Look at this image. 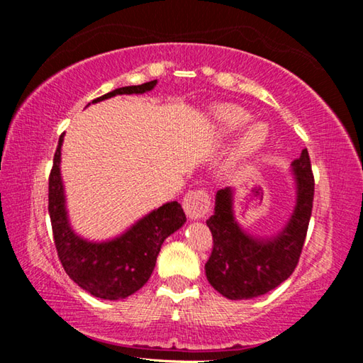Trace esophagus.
I'll list each match as a JSON object with an SVG mask.
<instances>
[{
    "label": "esophagus",
    "mask_w": 363,
    "mask_h": 363,
    "mask_svg": "<svg viewBox=\"0 0 363 363\" xmlns=\"http://www.w3.org/2000/svg\"><path fill=\"white\" fill-rule=\"evenodd\" d=\"M184 211L190 219H203L211 208L210 194L205 189H192L184 196Z\"/></svg>",
    "instance_id": "34e87169"
}]
</instances>
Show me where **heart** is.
I'll list each match as a JSON object with an SVG mask.
<instances>
[{
    "label": "heart",
    "mask_w": 363,
    "mask_h": 363,
    "mask_svg": "<svg viewBox=\"0 0 363 363\" xmlns=\"http://www.w3.org/2000/svg\"><path fill=\"white\" fill-rule=\"evenodd\" d=\"M214 113H216L220 126H223L225 131L240 130V128H243L251 120V115L247 112V110H243L242 107H237V106H229V104L218 106L214 108ZM266 138H267V128L261 125V123L253 125L242 138L240 153H250L256 150L257 147L262 145Z\"/></svg>",
    "instance_id": "1"
}]
</instances>
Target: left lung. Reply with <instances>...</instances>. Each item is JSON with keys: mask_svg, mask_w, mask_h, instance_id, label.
<instances>
[{"mask_svg": "<svg viewBox=\"0 0 363 363\" xmlns=\"http://www.w3.org/2000/svg\"><path fill=\"white\" fill-rule=\"evenodd\" d=\"M298 201L290 223L277 237L256 240L237 225L229 187L218 190L214 214L206 220L213 250L206 261V279L223 296L251 299L277 288L294 272L304 247L314 201V174L307 149L293 162Z\"/></svg>", "mask_w": 363, "mask_h": 363, "instance_id": "1", "label": "left lung"}]
</instances>
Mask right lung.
<instances>
[{
    "mask_svg": "<svg viewBox=\"0 0 363 363\" xmlns=\"http://www.w3.org/2000/svg\"><path fill=\"white\" fill-rule=\"evenodd\" d=\"M157 84V79L138 86H125L97 97L99 102L116 94H143ZM60 134L49 174L48 211L51 218L54 245L59 261L78 286L102 299H123L136 293L150 279L164 238L186 223V214L177 201H171L133 225L126 233L106 243H91L77 237L67 223L64 187L60 181Z\"/></svg>",
    "mask_w": 363,
    "mask_h": 363,
    "instance_id": "add662e5",
    "label": "right lung"
}]
</instances>
